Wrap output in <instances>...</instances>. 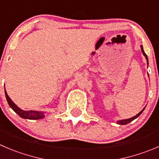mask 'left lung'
I'll use <instances>...</instances> for the list:
<instances>
[{"instance_id":"8db88e82","label":"left lung","mask_w":159,"mask_h":159,"mask_svg":"<svg viewBox=\"0 0 159 159\" xmlns=\"http://www.w3.org/2000/svg\"><path fill=\"white\" fill-rule=\"evenodd\" d=\"M141 51H142L143 54H144V56L145 57L146 60H147V64H148V59L147 55H146V53H144V50H143V47H142V46H141ZM144 108L142 109V110L141 111V112H139V113L137 114V115L134 116V117H131V118H130V119H127V120H119L118 122H117V124H120V125H125V124H129V123H130V122H131V121H133L134 120V119L138 118V117L139 116L141 115V113H142V112H143V111H144Z\"/></svg>"}]
</instances>
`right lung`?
Returning a JSON list of instances; mask_svg holds the SVG:
<instances>
[{
  "label": "right lung",
  "instance_id": "right-lung-1",
  "mask_svg": "<svg viewBox=\"0 0 159 159\" xmlns=\"http://www.w3.org/2000/svg\"><path fill=\"white\" fill-rule=\"evenodd\" d=\"M5 96L7 98V101L8 102V105L10 106V107L18 114V116L21 117V118L24 119H29V120H39V119L44 118V112H39V111H34V110H28L25 111L21 109L20 108H18L15 103L12 102V100L11 99L10 97L7 95V92L5 91Z\"/></svg>",
  "mask_w": 159,
  "mask_h": 159
}]
</instances>
